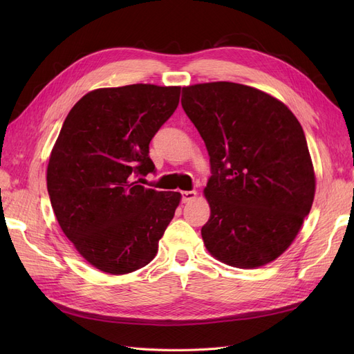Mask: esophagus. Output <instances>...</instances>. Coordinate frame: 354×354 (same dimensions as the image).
I'll list each match as a JSON object with an SVG mask.
<instances>
[{
    "instance_id": "1",
    "label": "esophagus",
    "mask_w": 354,
    "mask_h": 354,
    "mask_svg": "<svg viewBox=\"0 0 354 354\" xmlns=\"http://www.w3.org/2000/svg\"><path fill=\"white\" fill-rule=\"evenodd\" d=\"M195 198H196V192H195V190H185V192H181V202L194 201Z\"/></svg>"
}]
</instances>
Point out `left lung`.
<instances>
[{
	"mask_svg": "<svg viewBox=\"0 0 354 354\" xmlns=\"http://www.w3.org/2000/svg\"><path fill=\"white\" fill-rule=\"evenodd\" d=\"M181 106L209 155L203 243L221 263L254 269L276 260L315 199L301 124L270 94L234 82L183 87Z\"/></svg>",
	"mask_w": 354,
	"mask_h": 354,
	"instance_id": "left-lung-1",
	"label": "left lung"
}]
</instances>
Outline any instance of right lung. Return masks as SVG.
I'll list each match as a JSON object with an SVG mask.
<instances>
[{
    "label": "right lung",
    "mask_w": 354,
    "mask_h": 354,
    "mask_svg": "<svg viewBox=\"0 0 354 354\" xmlns=\"http://www.w3.org/2000/svg\"><path fill=\"white\" fill-rule=\"evenodd\" d=\"M180 100V87L133 84L85 94L68 113L47 167L63 233L95 269L125 274L158 252L181 195L137 185L155 173L149 143Z\"/></svg>",
    "instance_id": "obj_1"
}]
</instances>
